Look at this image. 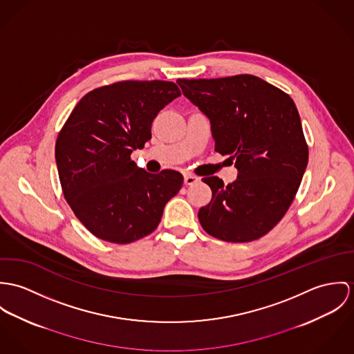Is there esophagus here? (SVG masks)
Masks as SVG:
<instances>
[{"instance_id": "1", "label": "esophagus", "mask_w": 354, "mask_h": 354, "mask_svg": "<svg viewBox=\"0 0 354 354\" xmlns=\"http://www.w3.org/2000/svg\"><path fill=\"white\" fill-rule=\"evenodd\" d=\"M199 179L196 178V175H193V174H185V185L186 186H192V185H194L196 183Z\"/></svg>"}]
</instances>
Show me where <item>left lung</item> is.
<instances>
[{"mask_svg":"<svg viewBox=\"0 0 354 354\" xmlns=\"http://www.w3.org/2000/svg\"><path fill=\"white\" fill-rule=\"evenodd\" d=\"M176 82L210 119L214 151L230 155L239 171L228 186L217 176L202 179L212 190L198 212L202 228L232 243L266 235L288 212L308 162L295 102L251 75Z\"/></svg>","mask_w":354,"mask_h":354,"instance_id":"1","label":"left lung"}]
</instances>
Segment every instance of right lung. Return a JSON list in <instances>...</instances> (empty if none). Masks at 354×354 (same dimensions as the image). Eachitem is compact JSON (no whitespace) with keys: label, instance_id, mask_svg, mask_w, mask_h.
<instances>
[{"label":"right lung","instance_id":"add662e5","mask_svg":"<svg viewBox=\"0 0 354 354\" xmlns=\"http://www.w3.org/2000/svg\"><path fill=\"white\" fill-rule=\"evenodd\" d=\"M178 96L171 81H118L88 92L71 113L55 161L64 196L92 235L127 244L158 228L183 176L174 169L149 174L130 155L151 140L153 119Z\"/></svg>","mask_w":354,"mask_h":354}]
</instances>
